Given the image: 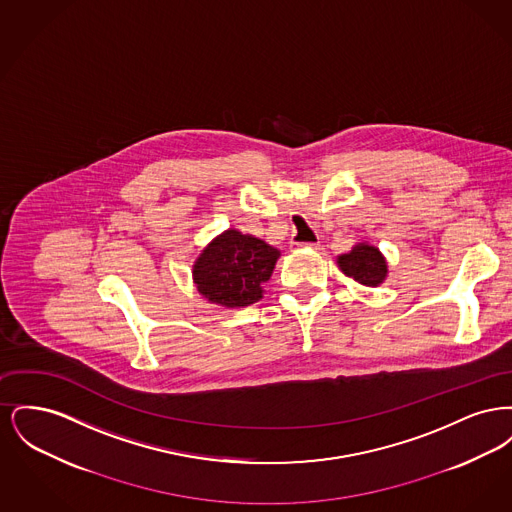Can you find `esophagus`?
I'll return each mask as SVG.
<instances>
[{
  "mask_svg": "<svg viewBox=\"0 0 512 512\" xmlns=\"http://www.w3.org/2000/svg\"><path fill=\"white\" fill-rule=\"evenodd\" d=\"M303 247H307V249H318V244H292V249H303Z\"/></svg>",
  "mask_w": 512,
  "mask_h": 512,
  "instance_id": "obj_1",
  "label": "esophagus"
}]
</instances>
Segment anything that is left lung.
Listing matches in <instances>:
<instances>
[{
	"label": "left lung",
	"instance_id": "8db88e82",
	"mask_svg": "<svg viewBox=\"0 0 512 512\" xmlns=\"http://www.w3.org/2000/svg\"><path fill=\"white\" fill-rule=\"evenodd\" d=\"M341 272L366 288H378L388 278V261L376 245L359 242L336 259Z\"/></svg>",
	"mask_w": 512,
	"mask_h": 512
}]
</instances>
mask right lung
<instances>
[{
  "instance_id": "obj_1",
  "label": "right lung",
  "mask_w": 512,
  "mask_h": 512,
  "mask_svg": "<svg viewBox=\"0 0 512 512\" xmlns=\"http://www.w3.org/2000/svg\"><path fill=\"white\" fill-rule=\"evenodd\" d=\"M280 249L251 234L228 228L201 249L192 278L205 301L224 309H240L263 297Z\"/></svg>"
}]
</instances>
